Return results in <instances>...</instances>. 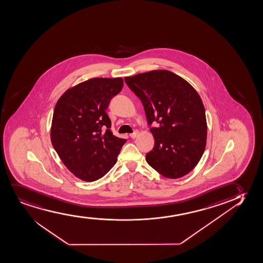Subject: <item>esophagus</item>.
Instances as JSON below:
<instances>
[{
    "instance_id": "esophagus-1",
    "label": "esophagus",
    "mask_w": 263,
    "mask_h": 263,
    "mask_svg": "<svg viewBox=\"0 0 263 263\" xmlns=\"http://www.w3.org/2000/svg\"><path fill=\"white\" fill-rule=\"evenodd\" d=\"M138 135H139V133H138V132H135V133H130V137L132 139H135V138H137Z\"/></svg>"
}]
</instances>
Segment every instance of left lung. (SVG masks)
Masks as SVG:
<instances>
[{"instance_id": "1", "label": "left lung", "mask_w": 263, "mask_h": 263, "mask_svg": "<svg viewBox=\"0 0 263 263\" xmlns=\"http://www.w3.org/2000/svg\"><path fill=\"white\" fill-rule=\"evenodd\" d=\"M140 98L155 139L146 154L150 166L165 178L190 173L203 156L207 123L203 101L194 87L168 70H152L124 78Z\"/></svg>"}]
</instances>
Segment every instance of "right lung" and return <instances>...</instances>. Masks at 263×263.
<instances>
[{
	"label": "right lung",
	"instance_id": "obj_1",
	"mask_svg": "<svg viewBox=\"0 0 263 263\" xmlns=\"http://www.w3.org/2000/svg\"><path fill=\"white\" fill-rule=\"evenodd\" d=\"M123 78H90L67 89L54 108L50 140L64 165L80 180L102 178L126 140L114 136L106 109Z\"/></svg>",
	"mask_w": 263,
	"mask_h": 263
}]
</instances>
